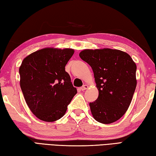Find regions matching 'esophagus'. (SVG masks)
I'll list each match as a JSON object with an SVG mask.
<instances>
[{
    "instance_id": "obj_1",
    "label": "esophagus",
    "mask_w": 156,
    "mask_h": 156,
    "mask_svg": "<svg viewBox=\"0 0 156 156\" xmlns=\"http://www.w3.org/2000/svg\"><path fill=\"white\" fill-rule=\"evenodd\" d=\"M88 88H89V86L87 85V84H84V85L83 87H82L80 88V90H83H83L87 89Z\"/></svg>"
}]
</instances>
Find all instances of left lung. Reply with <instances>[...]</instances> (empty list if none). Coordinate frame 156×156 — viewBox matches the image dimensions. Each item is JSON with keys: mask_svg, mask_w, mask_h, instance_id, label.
Masks as SVG:
<instances>
[{"mask_svg": "<svg viewBox=\"0 0 156 156\" xmlns=\"http://www.w3.org/2000/svg\"><path fill=\"white\" fill-rule=\"evenodd\" d=\"M80 57L91 67L99 95L89 103L93 118L109 124L123 117L131 103L136 87V65L119 50L85 49Z\"/></svg>", "mask_w": 156, "mask_h": 156, "instance_id": "left-lung-1", "label": "left lung"}]
</instances>
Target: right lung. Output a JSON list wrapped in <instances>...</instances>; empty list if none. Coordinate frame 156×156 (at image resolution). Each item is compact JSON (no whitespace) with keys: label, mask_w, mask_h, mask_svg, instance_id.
<instances>
[{"label":"right lung","mask_w":156,"mask_h":156,"mask_svg":"<svg viewBox=\"0 0 156 156\" xmlns=\"http://www.w3.org/2000/svg\"><path fill=\"white\" fill-rule=\"evenodd\" d=\"M73 53L72 48H46L22 61L19 69L20 87L28 106L39 119L58 120L77 93L65 69Z\"/></svg>","instance_id":"obj_1"}]
</instances>
